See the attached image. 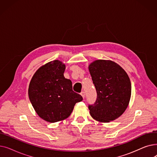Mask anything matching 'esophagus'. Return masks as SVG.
I'll use <instances>...</instances> for the list:
<instances>
[{"label":"esophagus","instance_id":"esophagus-1","mask_svg":"<svg viewBox=\"0 0 157 157\" xmlns=\"http://www.w3.org/2000/svg\"><path fill=\"white\" fill-rule=\"evenodd\" d=\"M80 94H81V95L82 97H83V98H85V92H81Z\"/></svg>","mask_w":157,"mask_h":157}]
</instances>
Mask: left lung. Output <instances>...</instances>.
Returning <instances> with one entry per match:
<instances>
[{"label":"left lung","instance_id":"8db88e82","mask_svg":"<svg viewBox=\"0 0 157 157\" xmlns=\"http://www.w3.org/2000/svg\"><path fill=\"white\" fill-rule=\"evenodd\" d=\"M88 69L97 94L94 104L89 105L92 117L102 123L119 118L128 105L131 83L127 72L120 65L108 60H97Z\"/></svg>","mask_w":157,"mask_h":157}]
</instances>
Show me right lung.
Returning a JSON list of instances; mask_svg holds the SVG:
<instances>
[{"label": "right lung", "instance_id": "1", "mask_svg": "<svg viewBox=\"0 0 157 157\" xmlns=\"http://www.w3.org/2000/svg\"><path fill=\"white\" fill-rule=\"evenodd\" d=\"M65 65L55 60L41 66L29 86L30 102L38 116L50 123L67 118L83 97L72 90V81L65 78Z\"/></svg>", "mask_w": 157, "mask_h": 157}]
</instances>
